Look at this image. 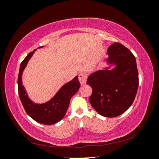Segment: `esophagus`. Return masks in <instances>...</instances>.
I'll list each match as a JSON object with an SVG mask.
<instances>
[{
	"mask_svg": "<svg viewBox=\"0 0 159 159\" xmlns=\"http://www.w3.org/2000/svg\"><path fill=\"white\" fill-rule=\"evenodd\" d=\"M79 81L80 83V84H81V85L85 84L86 80H87V74H85V73L80 74L79 76Z\"/></svg>",
	"mask_w": 159,
	"mask_h": 159,
	"instance_id": "34e87169",
	"label": "esophagus"
}]
</instances>
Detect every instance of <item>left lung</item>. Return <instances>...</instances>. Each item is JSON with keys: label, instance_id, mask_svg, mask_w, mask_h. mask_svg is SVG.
<instances>
[{"label": "left lung", "instance_id": "left-lung-1", "mask_svg": "<svg viewBox=\"0 0 159 159\" xmlns=\"http://www.w3.org/2000/svg\"><path fill=\"white\" fill-rule=\"evenodd\" d=\"M107 54V61L115 64V68L92 74L87 84L93 89L89 102L94 109L103 116L112 118L127 111L133 103L139 74L135 57L123 45L114 43L109 47Z\"/></svg>", "mask_w": 159, "mask_h": 159}]
</instances>
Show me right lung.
<instances>
[{
  "instance_id": "1",
  "label": "right lung",
  "mask_w": 159,
  "mask_h": 159,
  "mask_svg": "<svg viewBox=\"0 0 159 159\" xmlns=\"http://www.w3.org/2000/svg\"><path fill=\"white\" fill-rule=\"evenodd\" d=\"M36 50L29 53L20 64L17 80L19 96L26 112L31 118L41 124L52 125L60 121L64 118L68 109L71 98L78 92L80 84L78 76H76L71 81L64 85L49 102L41 104H34L28 98L27 93L22 85L21 76L29 59L32 57Z\"/></svg>"
}]
</instances>
